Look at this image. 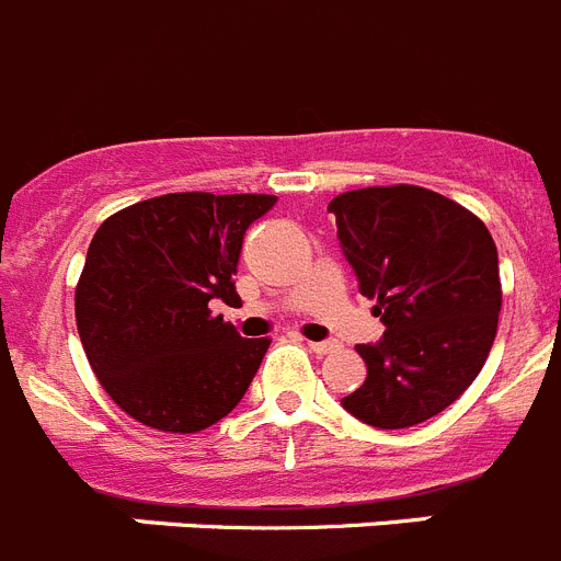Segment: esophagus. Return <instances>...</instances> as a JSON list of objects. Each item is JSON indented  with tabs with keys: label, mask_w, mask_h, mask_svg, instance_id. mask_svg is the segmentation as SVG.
I'll return each mask as SVG.
<instances>
[{
	"label": "esophagus",
	"mask_w": 561,
	"mask_h": 561,
	"mask_svg": "<svg viewBox=\"0 0 561 561\" xmlns=\"http://www.w3.org/2000/svg\"><path fill=\"white\" fill-rule=\"evenodd\" d=\"M308 347H311V351H314L317 356H325V353L336 351L339 344L333 342V339H328V342H308Z\"/></svg>",
	"instance_id": "34e87169"
}]
</instances>
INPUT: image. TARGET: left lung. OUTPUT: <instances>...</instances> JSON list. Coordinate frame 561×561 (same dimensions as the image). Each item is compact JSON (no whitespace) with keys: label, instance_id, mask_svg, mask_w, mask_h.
<instances>
[{"label":"left lung","instance_id":"1","mask_svg":"<svg viewBox=\"0 0 561 561\" xmlns=\"http://www.w3.org/2000/svg\"><path fill=\"white\" fill-rule=\"evenodd\" d=\"M358 291L383 336L358 344L367 381L342 398L375 428H409L448 409L484 367L497 333L501 275L490 230L420 186H373L328 205Z\"/></svg>","mask_w":561,"mask_h":561}]
</instances>
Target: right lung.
<instances>
[{
    "label": "right lung",
    "instance_id": "obj_1",
    "mask_svg": "<svg viewBox=\"0 0 561 561\" xmlns=\"http://www.w3.org/2000/svg\"><path fill=\"white\" fill-rule=\"evenodd\" d=\"M275 203L163 194L100 225L75 291L77 331L102 389L133 420L197 434L244 398L270 339L239 336L210 306L239 300L241 241Z\"/></svg>",
    "mask_w": 561,
    "mask_h": 561
}]
</instances>
